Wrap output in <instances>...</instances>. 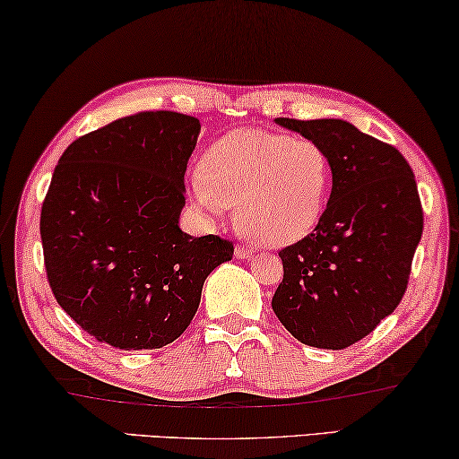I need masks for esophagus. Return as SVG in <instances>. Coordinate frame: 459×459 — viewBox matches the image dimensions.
<instances>
[{
    "instance_id": "esophagus-1",
    "label": "esophagus",
    "mask_w": 459,
    "mask_h": 459,
    "mask_svg": "<svg viewBox=\"0 0 459 459\" xmlns=\"http://www.w3.org/2000/svg\"><path fill=\"white\" fill-rule=\"evenodd\" d=\"M235 255H237L238 259H247V257L251 255V249L247 247V245H237Z\"/></svg>"
}]
</instances>
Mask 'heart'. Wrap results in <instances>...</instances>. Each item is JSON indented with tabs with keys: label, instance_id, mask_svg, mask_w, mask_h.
<instances>
[{
	"label": "heart",
	"instance_id": "1",
	"mask_svg": "<svg viewBox=\"0 0 459 459\" xmlns=\"http://www.w3.org/2000/svg\"><path fill=\"white\" fill-rule=\"evenodd\" d=\"M330 189L332 160L319 142L265 129L222 135L191 181L197 208L218 218L237 204V227L264 247H286L311 235Z\"/></svg>",
	"mask_w": 459,
	"mask_h": 459
}]
</instances>
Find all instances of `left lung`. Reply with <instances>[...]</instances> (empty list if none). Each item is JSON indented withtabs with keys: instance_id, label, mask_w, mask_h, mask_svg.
I'll use <instances>...</instances> for the list:
<instances>
[{
	"instance_id": "1",
	"label": "left lung",
	"mask_w": 459,
	"mask_h": 459,
	"mask_svg": "<svg viewBox=\"0 0 459 459\" xmlns=\"http://www.w3.org/2000/svg\"><path fill=\"white\" fill-rule=\"evenodd\" d=\"M276 123L327 150L332 195L319 227L278 253L284 278L272 309L303 344L342 351L371 333L404 297L422 237L419 187L398 150L352 123Z\"/></svg>"
}]
</instances>
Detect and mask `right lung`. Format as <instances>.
Here are the masks:
<instances>
[{"label": "right lung", "mask_w": 459, "mask_h": 459, "mask_svg": "<svg viewBox=\"0 0 459 459\" xmlns=\"http://www.w3.org/2000/svg\"><path fill=\"white\" fill-rule=\"evenodd\" d=\"M200 129L189 115L142 111L72 142L55 167L40 208L47 278L61 309L108 346L179 338L204 280L235 251L179 229Z\"/></svg>", "instance_id": "1"}]
</instances>
